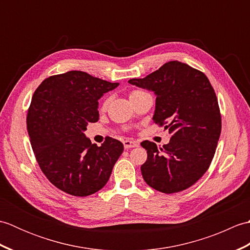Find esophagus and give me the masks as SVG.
I'll use <instances>...</instances> for the list:
<instances>
[{
    "mask_svg": "<svg viewBox=\"0 0 250 250\" xmlns=\"http://www.w3.org/2000/svg\"><path fill=\"white\" fill-rule=\"evenodd\" d=\"M124 146L125 149H129V148L137 147V143L134 141H131V140H125V141H124Z\"/></svg>",
    "mask_w": 250,
    "mask_h": 250,
    "instance_id": "obj_1",
    "label": "esophagus"
}]
</instances>
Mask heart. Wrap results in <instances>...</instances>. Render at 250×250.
<instances>
[{
  "instance_id": "obj_1",
  "label": "heart",
  "mask_w": 250,
  "mask_h": 250,
  "mask_svg": "<svg viewBox=\"0 0 250 250\" xmlns=\"http://www.w3.org/2000/svg\"><path fill=\"white\" fill-rule=\"evenodd\" d=\"M140 92H143L142 90H133V91L131 92V94L130 95H133V94H136V93H140ZM108 102H109V100L108 99H105L104 101H103V103H102V107L103 108H105L106 106H107V104H108Z\"/></svg>"
}]
</instances>
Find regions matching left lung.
<instances>
[{
  "label": "left lung",
  "instance_id": "left-lung-1",
  "mask_svg": "<svg viewBox=\"0 0 250 250\" xmlns=\"http://www.w3.org/2000/svg\"><path fill=\"white\" fill-rule=\"evenodd\" d=\"M129 83L156 93L153 122L171 134L162 148L153 142L141 143L147 150L143 178L163 193L191 187L208 169L221 132L218 100L208 78L186 63L169 61Z\"/></svg>",
  "mask_w": 250,
  "mask_h": 250
}]
</instances>
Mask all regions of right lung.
<instances>
[{"label": "right lung", "mask_w": 250, "mask_h": 250, "mask_svg": "<svg viewBox=\"0 0 250 250\" xmlns=\"http://www.w3.org/2000/svg\"><path fill=\"white\" fill-rule=\"evenodd\" d=\"M118 84L70 71L46 78L35 90L26 129L42 172L58 189L87 196L108 182L124 144L107 136L99 147L83 131L99 120V99Z\"/></svg>", "instance_id": "add662e5"}]
</instances>
